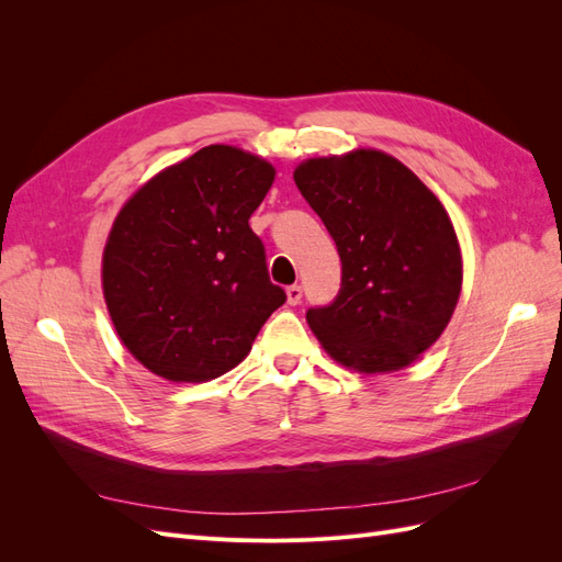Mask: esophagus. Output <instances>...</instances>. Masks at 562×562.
<instances>
[{
	"label": "esophagus",
	"instance_id": "obj_1",
	"mask_svg": "<svg viewBox=\"0 0 562 562\" xmlns=\"http://www.w3.org/2000/svg\"><path fill=\"white\" fill-rule=\"evenodd\" d=\"M285 295H288V304H297L302 300V285H288L285 288Z\"/></svg>",
	"mask_w": 562,
	"mask_h": 562
}]
</instances>
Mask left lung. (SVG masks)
Segmentation results:
<instances>
[{
  "mask_svg": "<svg viewBox=\"0 0 562 562\" xmlns=\"http://www.w3.org/2000/svg\"><path fill=\"white\" fill-rule=\"evenodd\" d=\"M293 178L342 260L335 300L307 312L318 342L359 372L411 366L446 330L462 291L443 203L378 149L310 159Z\"/></svg>",
  "mask_w": 562,
  "mask_h": 562,
  "instance_id": "obj_1",
  "label": "left lung"
}]
</instances>
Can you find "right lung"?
<instances>
[{"label":"right lung","mask_w":562,"mask_h":562,"mask_svg":"<svg viewBox=\"0 0 562 562\" xmlns=\"http://www.w3.org/2000/svg\"><path fill=\"white\" fill-rule=\"evenodd\" d=\"M271 182L265 159L209 145L151 178L116 215L103 255L105 302L126 349L155 375H225L285 302L248 225Z\"/></svg>","instance_id":"right-lung-1"}]
</instances>
